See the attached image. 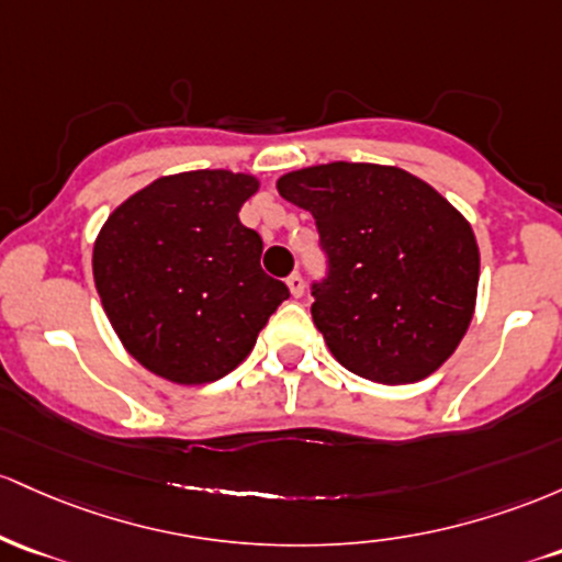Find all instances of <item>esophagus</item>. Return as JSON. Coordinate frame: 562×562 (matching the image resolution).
Returning <instances> with one entry per match:
<instances>
[{"mask_svg": "<svg viewBox=\"0 0 562 562\" xmlns=\"http://www.w3.org/2000/svg\"><path fill=\"white\" fill-rule=\"evenodd\" d=\"M286 286H289V292H292V297L294 300H300L302 294H305V279H302L300 273H292L286 279Z\"/></svg>", "mask_w": 562, "mask_h": 562, "instance_id": "34e87169", "label": "esophagus"}]
</instances>
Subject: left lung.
I'll use <instances>...</instances> for the list:
<instances>
[{
    "instance_id": "8db88e82",
    "label": "left lung",
    "mask_w": 562,
    "mask_h": 562,
    "mask_svg": "<svg viewBox=\"0 0 562 562\" xmlns=\"http://www.w3.org/2000/svg\"><path fill=\"white\" fill-rule=\"evenodd\" d=\"M313 214L326 279L313 283V324L331 356L363 380L408 384L440 369L475 313V233L406 169L331 161L276 182Z\"/></svg>"
}]
</instances>
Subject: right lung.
Instances as JSON below:
<instances>
[{
	"label": "right lung",
	"mask_w": 562,
	"mask_h": 562,
	"mask_svg": "<svg viewBox=\"0 0 562 562\" xmlns=\"http://www.w3.org/2000/svg\"><path fill=\"white\" fill-rule=\"evenodd\" d=\"M257 188L228 169L169 175L116 206L98 233L103 311L130 356L164 380L225 376L289 297L260 268V233L238 220Z\"/></svg>",
	"instance_id": "add662e5"
}]
</instances>
